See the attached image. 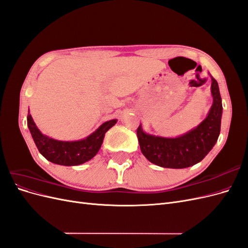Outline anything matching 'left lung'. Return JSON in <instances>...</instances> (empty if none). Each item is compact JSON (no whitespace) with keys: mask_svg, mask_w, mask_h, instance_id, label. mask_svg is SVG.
Returning <instances> with one entry per match:
<instances>
[{"mask_svg":"<svg viewBox=\"0 0 248 248\" xmlns=\"http://www.w3.org/2000/svg\"><path fill=\"white\" fill-rule=\"evenodd\" d=\"M213 104L206 119L198 127L175 139L155 137L137 130L140 151L156 166L168 169H184L205 158L216 144L220 133L222 115L221 97L217 81L211 77Z\"/></svg>","mask_w":248,"mask_h":248,"instance_id":"obj_1","label":"left lung"}]
</instances>
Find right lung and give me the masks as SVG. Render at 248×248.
<instances>
[{"mask_svg": "<svg viewBox=\"0 0 248 248\" xmlns=\"http://www.w3.org/2000/svg\"><path fill=\"white\" fill-rule=\"evenodd\" d=\"M117 123V119L104 122L98 129L84 140L76 141H62L44 136L37 128L32 116L28 114V127L37 149L42 156L61 166H78L92 159L99 151L104 134Z\"/></svg>", "mask_w": 248, "mask_h": 248, "instance_id": "obj_1", "label": "right lung"}]
</instances>
